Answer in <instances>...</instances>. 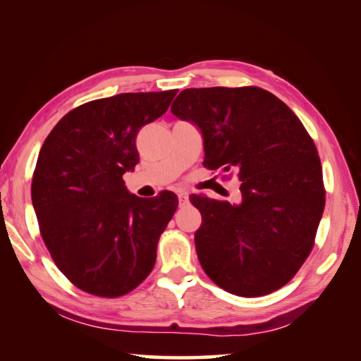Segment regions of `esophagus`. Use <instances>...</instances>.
I'll use <instances>...</instances> for the list:
<instances>
[{
    "label": "esophagus",
    "instance_id": "obj_1",
    "mask_svg": "<svg viewBox=\"0 0 361 361\" xmlns=\"http://www.w3.org/2000/svg\"><path fill=\"white\" fill-rule=\"evenodd\" d=\"M177 197H179V204L180 206H184V204L188 203V193L187 192H184V190L177 192Z\"/></svg>",
    "mask_w": 361,
    "mask_h": 361
}]
</instances>
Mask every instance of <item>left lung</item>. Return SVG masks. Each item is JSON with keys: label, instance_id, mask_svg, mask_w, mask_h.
I'll use <instances>...</instances> for the list:
<instances>
[{"label": "left lung", "instance_id": "obj_1", "mask_svg": "<svg viewBox=\"0 0 361 361\" xmlns=\"http://www.w3.org/2000/svg\"><path fill=\"white\" fill-rule=\"evenodd\" d=\"M176 117L200 126L204 168L236 171L241 203L190 195L203 217L195 245L204 273L228 293L263 296L293 279L325 209L317 147L295 112L260 87L187 88Z\"/></svg>", "mask_w": 361, "mask_h": 361}]
</instances>
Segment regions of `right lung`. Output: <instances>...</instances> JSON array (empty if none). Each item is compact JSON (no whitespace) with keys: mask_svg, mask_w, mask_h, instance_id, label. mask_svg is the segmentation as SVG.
<instances>
[{"mask_svg":"<svg viewBox=\"0 0 361 361\" xmlns=\"http://www.w3.org/2000/svg\"><path fill=\"white\" fill-rule=\"evenodd\" d=\"M177 90L120 93L69 111L44 141L31 180L42 241L66 279L101 298L130 293L154 269L161 233L179 204L163 190L130 195L136 135Z\"/></svg>","mask_w":361,"mask_h":361,"instance_id":"right-lung-1","label":"right lung"}]
</instances>
